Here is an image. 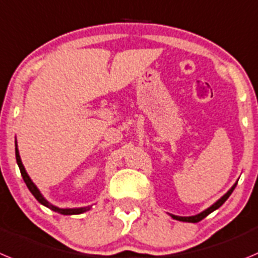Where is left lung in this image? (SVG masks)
Masks as SVG:
<instances>
[{
  "instance_id": "obj_1",
  "label": "left lung",
  "mask_w": 258,
  "mask_h": 258,
  "mask_svg": "<svg viewBox=\"0 0 258 258\" xmlns=\"http://www.w3.org/2000/svg\"><path fill=\"white\" fill-rule=\"evenodd\" d=\"M235 186H236V184H234L233 187H231V189L229 190V191H227L224 197H221V198H220L219 201L216 202L215 204H212V206H211L210 208H207V210H206V211H203V212H201V213H199V215L190 216V217H180V216H175V215H171V216H172V217H173V219H175V220H178V221L199 222V221H201V220H203L204 217H207V216L210 215L211 212H213V211H215V210H217V208L221 207L222 204H224L225 202H226V199L231 196V192H233V190L235 189Z\"/></svg>"
}]
</instances>
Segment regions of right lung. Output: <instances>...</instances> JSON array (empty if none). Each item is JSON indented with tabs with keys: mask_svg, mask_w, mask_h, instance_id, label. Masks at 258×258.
<instances>
[{
	"mask_svg": "<svg viewBox=\"0 0 258 258\" xmlns=\"http://www.w3.org/2000/svg\"><path fill=\"white\" fill-rule=\"evenodd\" d=\"M15 157H16V162H18V166H19V168H20V173H22V176H23V180H24V182L27 184L29 191L33 194L34 198H36L37 201L39 202V203L43 204V206H46V207L50 208V210L55 211V212L61 213V215H80V213L86 212V211H89L90 208H91L90 206H89V207H82V208H59V207H55V206H52V204L48 203V202L46 201L45 198H43L42 194L39 192V190L37 189L36 185L33 184V181L31 180V177L28 176L27 171H25L24 166H23V163H22V159H20L18 146L15 148Z\"/></svg>",
	"mask_w": 258,
	"mask_h": 258,
	"instance_id": "add662e5",
	"label": "right lung"
}]
</instances>
